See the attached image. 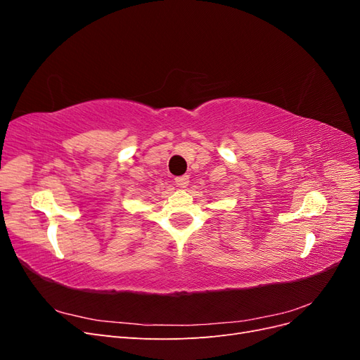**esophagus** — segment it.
<instances>
[{
	"instance_id": "obj_1",
	"label": "esophagus",
	"mask_w": 360,
	"mask_h": 360,
	"mask_svg": "<svg viewBox=\"0 0 360 360\" xmlns=\"http://www.w3.org/2000/svg\"><path fill=\"white\" fill-rule=\"evenodd\" d=\"M176 184L179 188H186L189 184V176H180V177H176Z\"/></svg>"
}]
</instances>
